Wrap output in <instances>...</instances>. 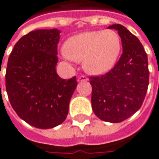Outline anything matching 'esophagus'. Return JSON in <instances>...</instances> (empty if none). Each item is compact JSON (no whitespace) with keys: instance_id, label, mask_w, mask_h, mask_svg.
<instances>
[{"instance_id":"1","label":"esophagus","mask_w":159,"mask_h":159,"mask_svg":"<svg viewBox=\"0 0 159 159\" xmlns=\"http://www.w3.org/2000/svg\"><path fill=\"white\" fill-rule=\"evenodd\" d=\"M88 77L85 76H80L78 78H77V81L78 82H87L88 81Z\"/></svg>"}]
</instances>
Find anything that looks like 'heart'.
Instances as JSON below:
<instances>
[{"label": "heart", "mask_w": 159, "mask_h": 159, "mask_svg": "<svg viewBox=\"0 0 159 159\" xmlns=\"http://www.w3.org/2000/svg\"><path fill=\"white\" fill-rule=\"evenodd\" d=\"M121 40L114 30L84 32L70 38L64 46V57L83 62V69L91 75L110 70L118 59Z\"/></svg>", "instance_id": "b5f03b06"}]
</instances>
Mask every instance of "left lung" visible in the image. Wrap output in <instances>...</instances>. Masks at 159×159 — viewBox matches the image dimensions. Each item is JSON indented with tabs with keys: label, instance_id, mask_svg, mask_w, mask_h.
<instances>
[{
	"label": "left lung",
	"instance_id": "left-lung-1",
	"mask_svg": "<svg viewBox=\"0 0 159 159\" xmlns=\"http://www.w3.org/2000/svg\"><path fill=\"white\" fill-rule=\"evenodd\" d=\"M118 31L122 55L110 71L91 76L92 109L100 120L111 123L125 120L144 102L149 84L148 59L136 36L120 24L108 26Z\"/></svg>",
	"mask_w": 159,
	"mask_h": 159
}]
</instances>
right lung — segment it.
Returning a JSON list of instances; mask_svg holds the SVG:
<instances>
[{
    "label": "right lung",
    "instance_id": "add662e5",
    "mask_svg": "<svg viewBox=\"0 0 159 159\" xmlns=\"http://www.w3.org/2000/svg\"><path fill=\"white\" fill-rule=\"evenodd\" d=\"M60 31H32L18 41L7 61L6 89L18 116L31 126L49 129L67 117L77 82L57 74Z\"/></svg>",
    "mask_w": 159,
    "mask_h": 159
}]
</instances>
